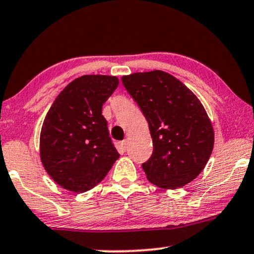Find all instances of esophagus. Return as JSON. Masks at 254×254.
I'll return each mask as SVG.
<instances>
[{"instance_id": "obj_1", "label": "esophagus", "mask_w": 254, "mask_h": 254, "mask_svg": "<svg viewBox=\"0 0 254 254\" xmlns=\"http://www.w3.org/2000/svg\"><path fill=\"white\" fill-rule=\"evenodd\" d=\"M121 147L123 150H127V139L122 140V142H121Z\"/></svg>"}]
</instances>
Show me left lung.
<instances>
[{"label":"left lung","mask_w":254,"mask_h":254,"mask_svg":"<svg viewBox=\"0 0 254 254\" xmlns=\"http://www.w3.org/2000/svg\"><path fill=\"white\" fill-rule=\"evenodd\" d=\"M149 123L153 152L142 168L163 189L182 188L203 171L214 133L206 111L188 86L168 72L153 70L122 77Z\"/></svg>","instance_id":"left-lung-1"}]
</instances>
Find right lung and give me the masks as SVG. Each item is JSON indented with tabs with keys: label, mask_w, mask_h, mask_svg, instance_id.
Wrapping results in <instances>:
<instances>
[{
	"label": "right lung",
	"mask_w": 254,
	"mask_h": 254,
	"mask_svg": "<svg viewBox=\"0 0 254 254\" xmlns=\"http://www.w3.org/2000/svg\"><path fill=\"white\" fill-rule=\"evenodd\" d=\"M118 83L116 76L78 77L57 96L44 118L40 137L42 164L65 190H91L120 157L102 115V107Z\"/></svg>",
	"instance_id": "right-lung-1"
}]
</instances>
